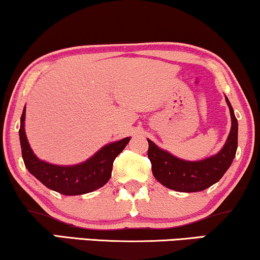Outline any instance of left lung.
<instances>
[{"instance_id":"8db88e82","label":"left lung","mask_w":260,"mask_h":260,"mask_svg":"<svg viewBox=\"0 0 260 260\" xmlns=\"http://www.w3.org/2000/svg\"><path fill=\"white\" fill-rule=\"evenodd\" d=\"M225 103L231 112V131L221 150L207 159L198 161L179 159L147 138L151 171L160 184L178 192H198L210 187L223 177L233 162L238 148V119L227 96Z\"/></svg>"}]
</instances>
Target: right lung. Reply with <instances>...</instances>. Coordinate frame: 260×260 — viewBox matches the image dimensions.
Instances as JSON below:
<instances>
[{
  "mask_svg": "<svg viewBox=\"0 0 260 260\" xmlns=\"http://www.w3.org/2000/svg\"><path fill=\"white\" fill-rule=\"evenodd\" d=\"M25 118L26 107H23L20 118L19 136L26 168L50 190L66 196L85 194L103 187L110 180L114 159L122 153L131 138L125 137L117 142L106 144L83 162L62 166L40 160L33 153L26 136Z\"/></svg>",
  "mask_w": 260,
  "mask_h": 260,
  "instance_id": "add662e5",
  "label": "right lung"
}]
</instances>
